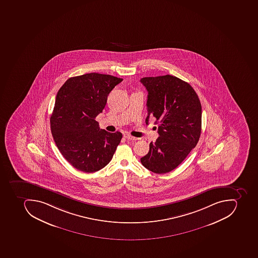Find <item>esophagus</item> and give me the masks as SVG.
<instances>
[{"label":"esophagus","mask_w":258,"mask_h":258,"mask_svg":"<svg viewBox=\"0 0 258 258\" xmlns=\"http://www.w3.org/2000/svg\"><path fill=\"white\" fill-rule=\"evenodd\" d=\"M124 138L127 140H137V138H134L133 136L130 135V134H124Z\"/></svg>","instance_id":"esophagus-1"}]
</instances>
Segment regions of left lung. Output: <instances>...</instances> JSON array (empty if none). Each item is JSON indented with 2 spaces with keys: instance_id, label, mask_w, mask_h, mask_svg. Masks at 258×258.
I'll list each match as a JSON object with an SVG mask.
<instances>
[{
  "instance_id": "obj_1",
  "label": "left lung",
  "mask_w": 258,
  "mask_h": 258,
  "mask_svg": "<svg viewBox=\"0 0 258 258\" xmlns=\"http://www.w3.org/2000/svg\"><path fill=\"white\" fill-rule=\"evenodd\" d=\"M148 91L146 123L156 118L159 138L141 162L163 174L176 169L197 146L202 132V104L189 84L174 76L141 79Z\"/></svg>"
}]
</instances>
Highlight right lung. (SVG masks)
<instances>
[{"label": "right lung", "mask_w": 258, "mask_h": 258, "mask_svg": "<svg viewBox=\"0 0 258 258\" xmlns=\"http://www.w3.org/2000/svg\"><path fill=\"white\" fill-rule=\"evenodd\" d=\"M122 81L90 73L70 78L57 92L51 133L62 156L78 170L103 169L120 144L122 134L100 130L95 118L105 108L109 93Z\"/></svg>", "instance_id": "obj_1"}]
</instances>
